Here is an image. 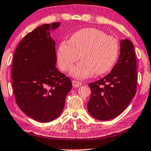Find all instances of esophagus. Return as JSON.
Segmentation results:
<instances>
[{
  "label": "esophagus",
  "mask_w": 151,
  "mask_h": 151,
  "mask_svg": "<svg viewBox=\"0 0 151 151\" xmlns=\"http://www.w3.org/2000/svg\"><path fill=\"white\" fill-rule=\"evenodd\" d=\"M73 85L74 87H79L81 85V83L77 81H73Z\"/></svg>",
  "instance_id": "34e87169"
}]
</instances>
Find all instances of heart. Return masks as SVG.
<instances>
[{
    "mask_svg": "<svg viewBox=\"0 0 151 151\" xmlns=\"http://www.w3.org/2000/svg\"><path fill=\"white\" fill-rule=\"evenodd\" d=\"M119 44L117 39L107 36L102 30L83 28L70 36L69 42H61L57 51L60 68L68 71L81 58L83 60L72 69L70 75L78 79L106 73L117 59Z\"/></svg>",
    "mask_w": 151,
    "mask_h": 151,
    "instance_id": "obj_1",
    "label": "heart"
}]
</instances>
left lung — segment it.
Returning <instances> with one entry per match:
<instances>
[{
  "instance_id": "left-lung-1",
  "label": "left lung",
  "mask_w": 151,
  "mask_h": 151,
  "mask_svg": "<svg viewBox=\"0 0 151 151\" xmlns=\"http://www.w3.org/2000/svg\"><path fill=\"white\" fill-rule=\"evenodd\" d=\"M120 55L111 73L90 83L91 96L87 103L89 114L101 121L119 116L136 93L137 66L134 47L129 39L121 40Z\"/></svg>"
}]
</instances>
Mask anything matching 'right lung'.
<instances>
[{
    "mask_svg": "<svg viewBox=\"0 0 151 151\" xmlns=\"http://www.w3.org/2000/svg\"><path fill=\"white\" fill-rule=\"evenodd\" d=\"M60 22L43 24L27 34L13 58V89L15 102L29 117L48 123L59 116L72 82L55 67V42L51 30Z\"/></svg>",
    "mask_w": 151,
    "mask_h": 151,
    "instance_id": "add662e5",
    "label": "right lung"
}]
</instances>
